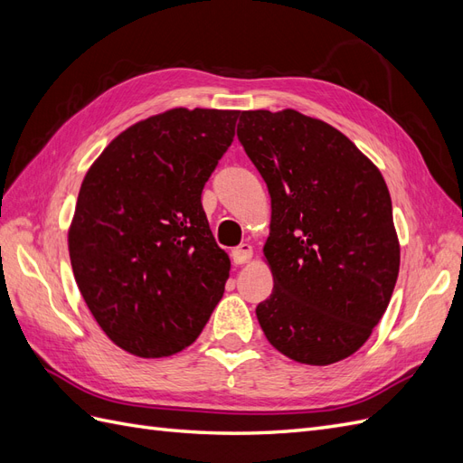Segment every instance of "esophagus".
Returning a JSON list of instances; mask_svg holds the SVG:
<instances>
[{"label":"esophagus","instance_id":"1","mask_svg":"<svg viewBox=\"0 0 463 463\" xmlns=\"http://www.w3.org/2000/svg\"><path fill=\"white\" fill-rule=\"evenodd\" d=\"M250 257H253V247L249 243H241L240 247L232 249V259L235 264H245L250 260Z\"/></svg>","mask_w":463,"mask_h":463}]
</instances>
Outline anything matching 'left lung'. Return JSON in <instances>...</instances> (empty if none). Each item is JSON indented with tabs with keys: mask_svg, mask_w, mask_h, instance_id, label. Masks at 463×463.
I'll return each mask as SVG.
<instances>
[{
	"mask_svg": "<svg viewBox=\"0 0 463 463\" xmlns=\"http://www.w3.org/2000/svg\"><path fill=\"white\" fill-rule=\"evenodd\" d=\"M240 114L237 137L272 203L264 257L274 289L257 305L259 325L286 357L332 365L369 340L396 286L386 181L325 121L296 109Z\"/></svg>",
	"mask_w": 463,
	"mask_h": 463,
	"instance_id": "obj_1",
	"label": "left lung"
}]
</instances>
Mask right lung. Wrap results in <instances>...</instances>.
<instances>
[{"instance_id":"1","label":"right lung","mask_w":463,"mask_h":463,"mask_svg":"<svg viewBox=\"0 0 463 463\" xmlns=\"http://www.w3.org/2000/svg\"><path fill=\"white\" fill-rule=\"evenodd\" d=\"M237 116L174 108L138 121L82 179L69 228L73 274L98 326L137 357L191 345L223 296L230 257L201 194Z\"/></svg>"}]
</instances>
